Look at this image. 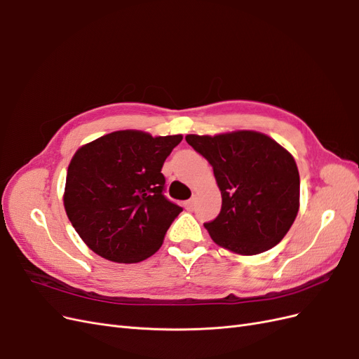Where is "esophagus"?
<instances>
[{
	"label": "esophagus",
	"mask_w": 359,
	"mask_h": 359,
	"mask_svg": "<svg viewBox=\"0 0 359 359\" xmlns=\"http://www.w3.org/2000/svg\"><path fill=\"white\" fill-rule=\"evenodd\" d=\"M184 205H186V210H189V211H191L193 210V206H194V199L191 198V199H189L186 203H184Z\"/></svg>",
	"instance_id": "34e87169"
}]
</instances>
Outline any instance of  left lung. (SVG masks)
Instances as JSON below:
<instances>
[{
    "label": "left lung",
    "mask_w": 359,
    "mask_h": 359,
    "mask_svg": "<svg viewBox=\"0 0 359 359\" xmlns=\"http://www.w3.org/2000/svg\"><path fill=\"white\" fill-rule=\"evenodd\" d=\"M208 160L222 210L203 223L212 241L238 255H257L283 240L299 210V173L290 153L259 132L187 135Z\"/></svg>",
    "instance_id": "8db88e82"
}]
</instances>
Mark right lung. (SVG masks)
Returning a JSON list of instances; mask_svg holds the SVG:
<instances>
[{"mask_svg":"<svg viewBox=\"0 0 359 359\" xmlns=\"http://www.w3.org/2000/svg\"><path fill=\"white\" fill-rule=\"evenodd\" d=\"M181 135L153 137L137 130L104 135L73 156L64 208L82 241L112 262L154 255L182 211L165 196L163 163Z\"/></svg>","mask_w":359,"mask_h":359,"instance_id":"obj_1","label":"right lung"}]
</instances>
